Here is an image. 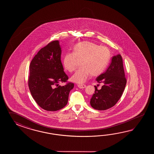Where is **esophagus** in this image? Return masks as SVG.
<instances>
[{"instance_id": "34e87169", "label": "esophagus", "mask_w": 154, "mask_h": 154, "mask_svg": "<svg viewBox=\"0 0 154 154\" xmlns=\"http://www.w3.org/2000/svg\"><path fill=\"white\" fill-rule=\"evenodd\" d=\"M78 86L79 88H84L86 87V86L85 84H78Z\"/></svg>"}]
</instances>
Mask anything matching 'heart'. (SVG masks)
Listing matches in <instances>:
<instances>
[{
	"label": "heart",
	"instance_id": "heart-1",
	"mask_svg": "<svg viewBox=\"0 0 154 154\" xmlns=\"http://www.w3.org/2000/svg\"><path fill=\"white\" fill-rule=\"evenodd\" d=\"M111 59V52L107 47L95 43L84 41L73 48V53L63 57V64L69 72H74L81 61L82 67L72 76V80L77 83L86 82L91 75L97 76L104 72Z\"/></svg>",
	"mask_w": 154,
	"mask_h": 154
}]
</instances>
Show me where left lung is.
Segmentation results:
<instances>
[{
	"mask_svg": "<svg viewBox=\"0 0 154 154\" xmlns=\"http://www.w3.org/2000/svg\"><path fill=\"white\" fill-rule=\"evenodd\" d=\"M96 80L102 86L100 90L95 86V93L91 98L90 105L100 111L111 108L121 97L127 83L122 56H113L106 71Z\"/></svg>",
	"mask_w": 154,
	"mask_h": 154,
	"instance_id": "obj_1",
	"label": "left lung"
}]
</instances>
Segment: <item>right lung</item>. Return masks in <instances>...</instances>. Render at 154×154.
Wrapping results in <instances>:
<instances>
[{
  "label": "right lung",
  "mask_w": 154,
  "mask_h": 154,
  "mask_svg": "<svg viewBox=\"0 0 154 154\" xmlns=\"http://www.w3.org/2000/svg\"><path fill=\"white\" fill-rule=\"evenodd\" d=\"M62 49L58 41H53L39 50L29 65L28 85L33 98L39 107L48 111L64 107L74 84L68 82L60 60Z\"/></svg>",
  "instance_id": "1"
}]
</instances>
